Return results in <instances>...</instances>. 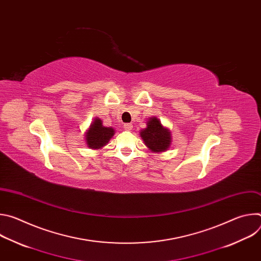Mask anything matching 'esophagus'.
<instances>
[{"mask_svg": "<svg viewBox=\"0 0 261 261\" xmlns=\"http://www.w3.org/2000/svg\"><path fill=\"white\" fill-rule=\"evenodd\" d=\"M124 129L127 130V131H131L133 129V125L130 124V123H127V124L124 125Z\"/></svg>", "mask_w": 261, "mask_h": 261, "instance_id": "esophagus-1", "label": "esophagus"}]
</instances>
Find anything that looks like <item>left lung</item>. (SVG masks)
Masks as SVG:
<instances>
[{"mask_svg":"<svg viewBox=\"0 0 261 261\" xmlns=\"http://www.w3.org/2000/svg\"><path fill=\"white\" fill-rule=\"evenodd\" d=\"M139 135L148 151L161 153L166 152L170 148L172 141L170 130L164 127L157 117L148 118L146 127L140 130Z\"/></svg>","mask_w":261,"mask_h":261,"instance_id":"8db88e82","label":"left lung"}]
</instances>
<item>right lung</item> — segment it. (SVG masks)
<instances>
[{
	"label": "right lung",
	"instance_id": "right-lung-1",
	"mask_svg": "<svg viewBox=\"0 0 261 261\" xmlns=\"http://www.w3.org/2000/svg\"><path fill=\"white\" fill-rule=\"evenodd\" d=\"M115 133L113 127H104L101 119L95 118L85 133L86 143L92 150H100L109 142Z\"/></svg>",
	"mask_w": 261,
	"mask_h": 261
}]
</instances>
